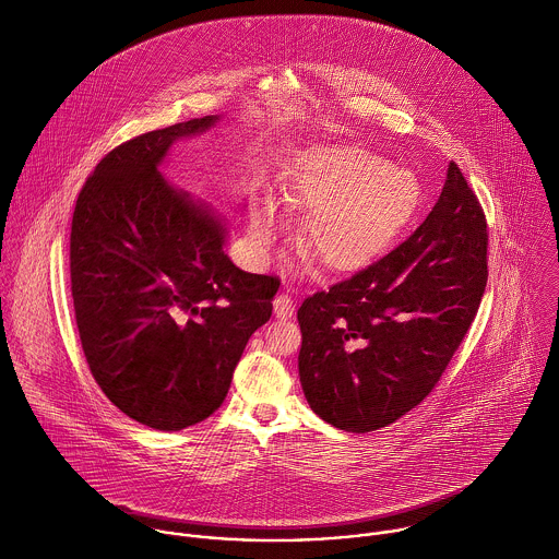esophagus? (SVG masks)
<instances>
[{
	"mask_svg": "<svg viewBox=\"0 0 559 559\" xmlns=\"http://www.w3.org/2000/svg\"><path fill=\"white\" fill-rule=\"evenodd\" d=\"M294 309H296V305H294L292 296H287V294L276 296V300H274V316L278 320H289L294 316Z\"/></svg>",
	"mask_w": 559,
	"mask_h": 559,
	"instance_id": "34e87169",
	"label": "esophagus"
}]
</instances>
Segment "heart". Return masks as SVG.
<instances>
[{
    "label": "heart",
    "mask_w": 559,
    "mask_h": 559,
    "mask_svg": "<svg viewBox=\"0 0 559 559\" xmlns=\"http://www.w3.org/2000/svg\"><path fill=\"white\" fill-rule=\"evenodd\" d=\"M289 206L311 213L298 243L322 267L353 272L372 263L405 230L420 204L418 180L361 147L313 150L289 191ZM281 230L272 206L250 215L248 233L267 250Z\"/></svg>",
    "instance_id": "b5f03b06"
}]
</instances>
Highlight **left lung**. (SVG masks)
I'll return each instance as SVG.
<instances>
[{
	"label": "left lung",
	"instance_id": "left-lung-1",
	"mask_svg": "<svg viewBox=\"0 0 559 559\" xmlns=\"http://www.w3.org/2000/svg\"><path fill=\"white\" fill-rule=\"evenodd\" d=\"M488 283V222L451 163L416 233L298 309L300 383L329 425L368 433L420 405L468 333Z\"/></svg>",
	"mask_w": 559,
	"mask_h": 559
}]
</instances>
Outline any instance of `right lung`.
Returning <instances> with one entry per match:
<instances>
[{"label": "right lung", "mask_w": 559, "mask_h": 559, "mask_svg": "<svg viewBox=\"0 0 559 559\" xmlns=\"http://www.w3.org/2000/svg\"><path fill=\"white\" fill-rule=\"evenodd\" d=\"M215 121L189 119L110 150L71 219V296L91 374L117 409L158 431L219 409L281 285L233 265L224 224L158 171L176 139Z\"/></svg>", "instance_id": "right-lung-1"}]
</instances>
